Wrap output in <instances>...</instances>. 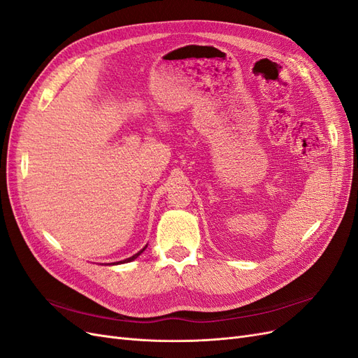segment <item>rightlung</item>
I'll return each instance as SVG.
<instances>
[{
  "instance_id": "obj_1",
  "label": "right lung",
  "mask_w": 358,
  "mask_h": 358,
  "mask_svg": "<svg viewBox=\"0 0 358 358\" xmlns=\"http://www.w3.org/2000/svg\"><path fill=\"white\" fill-rule=\"evenodd\" d=\"M143 249H145V248H143ZM143 249H142V251H140V252H137L136 255H133V257H129V258L124 259V263H128V262H133V259H134V258H137V257H138L140 254H142V252H143Z\"/></svg>"
}]
</instances>
